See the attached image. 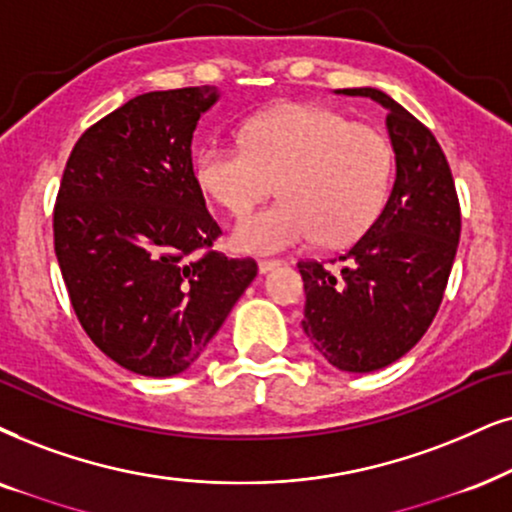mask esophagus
Wrapping results in <instances>:
<instances>
[{"label": "esophagus", "mask_w": 512, "mask_h": 512, "mask_svg": "<svg viewBox=\"0 0 512 512\" xmlns=\"http://www.w3.org/2000/svg\"><path fill=\"white\" fill-rule=\"evenodd\" d=\"M281 267V262L278 260H262L260 262V274H271V271H276Z\"/></svg>", "instance_id": "1"}]
</instances>
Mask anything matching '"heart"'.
Returning <instances> with one entry per match:
<instances>
[{
    "label": "heart",
    "instance_id": "obj_1",
    "mask_svg": "<svg viewBox=\"0 0 512 512\" xmlns=\"http://www.w3.org/2000/svg\"><path fill=\"white\" fill-rule=\"evenodd\" d=\"M394 155L380 129L323 106L286 103L245 120L241 141L208 139L193 155L196 186L243 215L276 189L283 198L243 217L231 245L274 255L312 243L354 241L390 196Z\"/></svg>",
    "mask_w": 512,
    "mask_h": 512
}]
</instances>
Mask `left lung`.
Here are the masks:
<instances>
[{
	"label": "left lung",
	"instance_id": "obj_1",
	"mask_svg": "<svg viewBox=\"0 0 512 512\" xmlns=\"http://www.w3.org/2000/svg\"><path fill=\"white\" fill-rule=\"evenodd\" d=\"M387 111L394 184L383 212L340 257V274L300 262L304 335L328 364L371 373L404 357L442 304L461 238L454 177L437 139L392 96L373 87L335 89Z\"/></svg>",
	"mask_w": 512,
	"mask_h": 512
}]
</instances>
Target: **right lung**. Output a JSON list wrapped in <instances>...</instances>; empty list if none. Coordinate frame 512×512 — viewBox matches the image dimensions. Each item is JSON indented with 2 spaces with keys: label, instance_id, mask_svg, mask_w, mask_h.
<instances>
[{
  "label": "right lung",
  "instance_id": "1",
  "mask_svg": "<svg viewBox=\"0 0 512 512\" xmlns=\"http://www.w3.org/2000/svg\"><path fill=\"white\" fill-rule=\"evenodd\" d=\"M219 89L129 99L77 139L54 210L56 260L96 347L127 371L196 364L257 264L205 252L222 234L193 179L191 141Z\"/></svg>",
  "mask_w": 512,
  "mask_h": 512
}]
</instances>
